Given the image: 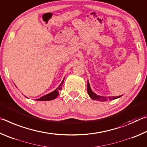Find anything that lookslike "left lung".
I'll return each mask as SVG.
<instances>
[{"label":"left lung","mask_w":147,"mask_h":147,"mask_svg":"<svg viewBox=\"0 0 147 147\" xmlns=\"http://www.w3.org/2000/svg\"><path fill=\"white\" fill-rule=\"evenodd\" d=\"M87 90H88V93L89 96L90 97L93 99V100H98V101H107V100H114V99H116L117 98L121 97V96H109V97H106V96H101L97 95V94L93 93V91H91L90 86H89V83L88 81V87H87Z\"/></svg>","instance_id":"8db88e82"}]
</instances>
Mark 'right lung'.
Listing matches in <instances>:
<instances>
[{"label":"right lung","instance_id":"obj_1","mask_svg":"<svg viewBox=\"0 0 147 147\" xmlns=\"http://www.w3.org/2000/svg\"><path fill=\"white\" fill-rule=\"evenodd\" d=\"M63 80H64V78L63 80V81L61 82V83L60 84V85L59 86V87L57 89H56L54 91L51 92V93H50L49 94H46V95H44L42 96V97L36 99V100H39V101H46V100H53V99L56 98L57 96H58L59 94V91L61 90V88H62V85H63Z\"/></svg>","mask_w":147,"mask_h":147}]
</instances>
